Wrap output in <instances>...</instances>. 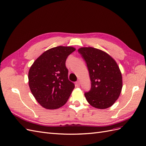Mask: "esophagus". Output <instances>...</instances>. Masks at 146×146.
Instances as JSON below:
<instances>
[{
	"label": "esophagus",
	"mask_w": 146,
	"mask_h": 146,
	"mask_svg": "<svg viewBox=\"0 0 146 146\" xmlns=\"http://www.w3.org/2000/svg\"><path fill=\"white\" fill-rule=\"evenodd\" d=\"M80 85V82L77 81V82H76V86H79Z\"/></svg>",
	"instance_id": "1"
}]
</instances>
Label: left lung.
I'll use <instances>...</instances> for the list:
<instances>
[{"label": "left lung", "instance_id": "obj_1", "mask_svg": "<svg viewBox=\"0 0 146 146\" xmlns=\"http://www.w3.org/2000/svg\"><path fill=\"white\" fill-rule=\"evenodd\" d=\"M85 60L91 82V90L85 93L88 102L98 109H106L117 100L122 88V74L112 57L91 47L78 49Z\"/></svg>", "mask_w": 146, "mask_h": 146}]
</instances>
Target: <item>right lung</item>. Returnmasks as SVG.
Here are the masks:
<instances>
[{"label":"right lung","instance_id":"right-lung-1","mask_svg":"<svg viewBox=\"0 0 146 146\" xmlns=\"http://www.w3.org/2000/svg\"><path fill=\"white\" fill-rule=\"evenodd\" d=\"M76 50L70 46L50 48L34 61L29 71V85L42 107L55 110L63 106L74 89L66 67L68 56Z\"/></svg>","mask_w":146,"mask_h":146}]
</instances>
